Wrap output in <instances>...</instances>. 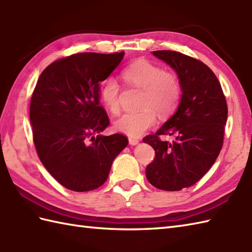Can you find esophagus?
Returning <instances> with one entry per match:
<instances>
[{"mask_svg":"<svg viewBox=\"0 0 252 252\" xmlns=\"http://www.w3.org/2000/svg\"><path fill=\"white\" fill-rule=\"evenodd\" d=\"M138 142H140V140H138V138L129 137V143H130V145H136V144H138Z\"/></svg>","mask_w":252,"mask_h":252,"instance_id":"1","label":"esophagus"}]
</instances>
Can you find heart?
<instances>
[{
  "label": "heart",
  "mask_w": 252,
  "mask_h": 252,
  "mask_svg": "<svg viewBox=\"0 0 252 252\" xmlns=\"http://www.w3.org/2000/svg\"><path fill=\"white\" fill-rule=\"evenodd\" d=\"M125 81L143 90L140 111L126 112L115 121V129L129 136H140L157 121V115L172 114L181 99V82L173 71L146 60L132 63L122 71ZM99 97L112 115L120 111V85L115 79H107L101 85Z\"/></svg>",
  "instance_id": "b5f03b06"
}]
</instances>
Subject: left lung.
I'll use <instances>...</instances> for the list:
<instances>
[{
  "label": "left lung",
  "mask_w": 252,
  "mask_h": 252,
  "mask_svg": "<svg viewBox=\"0 0 252 252\" xmlns=\"http://www.w3.org/2000/svg\"><path fill=\"white\" fill-rule=\"evenodd\" d=\"M153 54L176 71L182 97L175 114L160 129L143 138L155 149V158L146 167L149 183L162 190H181L197 183L220 154L227 104L217 76L206 63L175 51ZM173 135V142L162 141Z\"/></svg>",
  "instance_id": "8db88e82"
}]
</instances>
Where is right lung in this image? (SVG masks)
Listing matches in <instances>:
<instances>
[{"label": "right lung", "instance_id": "obj_1", "mask_svg": "<svg viewBox=\"0 0 252 252\" xmlns=\"http://www.w3.org/2000/svg\"><path fill=\"white\" fill-rule=\"evenodd\" d=\"M125 52L79 53L47 66L30 100V122L37 156L58 183L73 191L103 185L114 159L129 141L119 133L99 135L109 118L99 104V83Z\"/></svg>", "mask_w": 252, "mask_h": 252}]
</instances>
